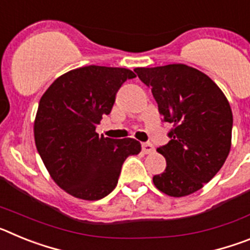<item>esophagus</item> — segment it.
Wrapping results in <instances>:
<instances>
[{"label": "esophagus", "mask_w": 250, "mask_h": 250, "mask_svg": "<svg viewBox=\"0 0 250 250\" xmlns=\"http://www.w3.org/2000/svg\"><path fill=\"white\" fill-rule=\"evenodd\" d=\"M141 147H143V151L145 154H151V152H154V146L150 143H144V144L141 145Z\"/></svg>", "instance_id": "34e87169"}]
</instances>
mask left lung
Returning <instances> with one entry per match:
<instances>
[{
	"mask_svg": "<svg viewBox=\"0 0 250 250\" xmlns=\"http://www.w3.org/2000/svg\"><path fill=\"white\" fill-rule=\"evenodd\" d=\"M134 71L151 89L163 121L173 129L158 147L167 160L154 185L174 198L187 196L210 182L231 146L230 105L210 77L184 63L138 67Z\"/></svg>",
	"mask_w": 250,
	"mask_h": 250,
	"instance_id": "8db88e82",
	"label": "left lung"
}]
</instances>
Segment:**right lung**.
Instances as JSON below:
<instances>
[{
    "label": "right lung",
    "mask_w": 250,
    "mask_h": 250,
    "mask_svg": "<svg viewBox=\"0 0 250 250\" xmlns=\"http://www.w3.org/2000/svg\"><path fill=\"white\" fill-rule=\"evenodd\" d=\"M136 75L127 68L85 66L57 77L42 95L35 119L37 151L51 178L70 195L99 200L118 184L127 156L141 151L131 138L99 135L116 92Z\"/></svg>",
    "instance_id": "right-lung-1"
}]
</instances>
